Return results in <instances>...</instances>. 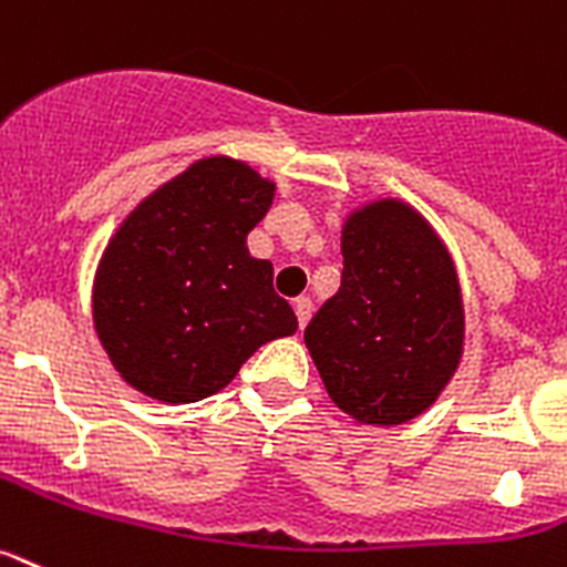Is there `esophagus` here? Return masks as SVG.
I'll use <instances>...</instances> for the list:
<instances>
[{"label":"esophagus","instance_id":"34e87169","mask_svg":"<svg viewBox=\"0 0 567 567\" xmlns=\"http://www.w3.org/2000/svg\"><path fill=\"white\" fill-rule=\"evenodd\" d=\"M295 316H298V327H307V321L312 318V301H309L307 295H301V298H295Z\"/></svg>","mask_w":567,"mask_h":567}]
</instances>
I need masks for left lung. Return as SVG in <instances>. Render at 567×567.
<instances>
[{
    "label": "left lung",
    "instance_id": "8db88e82",
    "mask_svg": "<svg viewBox=\"0 0 567 567\" xmlns=\"http://www.w3.org/2000/svg\"><path fill=\"white\" fill-rule=\"evenodd\" d=\"M341 287L303 330L332 404L367 427L430 410L464 355L456 260L413 203L375 197L343 217Z\"/></svg>",
    "mask_w": 567,
    "mask_h": 567
}]
</instances>
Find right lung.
<instances>
[{
  "instance_id": "add662e5",
  "label": "right lung",
  "mask_w": 567,
  "mask_h": 567,
  "mask_svg": "<svg viewBox=\"0 0 567 567\" xmlns=\"http://www.w3.org/2000/svg\"><path fill=\"white\" fill-rule=\"evenodd\" d=\"M272 197L275 181L212 154L123 217L96 264L91 316L125 384L192 404L220 393L260 343L298 330L272 264L246 246Z\"/></svg>"
}]
</instances>
